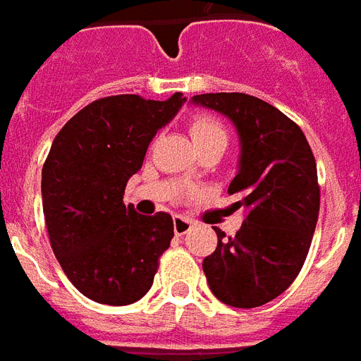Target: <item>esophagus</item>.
<instances>
[{
	"instance_id": "obj_1",
	"label": "esophagus",
	"mask_w": 361,
	"mask_h": 361,
	"mask_svg": "<svg viewBox=\"0 0 361 361\" xmlns=\"http://www.w3.org/2000/svg\"><path fill=\"white\" fill-rule=\"evenodd\" d=\"M192 228H194V221L186 219L183 215H177L175 221H173V231H175V235L183 236L186 233H190Z\"/></svg>"
}]
</instances>
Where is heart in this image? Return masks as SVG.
<instances>
[{"instance_id":"heart-1","label":"heart","mask_w":361,"mask_h":361,"mask_svg":"<svg viewBox=\"0 0 361 361\" xmlns=\"http://www.w3.org/2000/svg\"><path fill=\"white\" fill-rule=\"evenodd\" d=\"M188 133H190V138L196 148H202V146H207V144H223V146H227V128H225V125L219 119L209 117V115H196V117H192L190 123H188ZM184 180L192 183L194 175L188 173L184 177Z\"/></svg>"}]
</instances>
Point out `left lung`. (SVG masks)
Returning a JSON list of instances; mask_svg holds the SVG:
<instances>
[{
	"mask_svg": "<svg viewBox=\"0 0 361 361\" xmlns=\"http://www.w3.org/2000/svg\"><path fill=\"white\" fill-rule=\"evenodd\" d=\"M192 104L223 113L240 138L238 173L228 194L246 217L235 236L217 233V248L204 259L207 285L233 307L264 306L288 288L306 262L319 215L317 165L294 121L259 97L217 92Z\"/></svg>",
	"mask_w": 361,
	"mask_h": 361,
	"instance_id": "obj_1",
	"label": "left lung"
}]
</instances>
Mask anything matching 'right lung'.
Listing matches in <instances>:
<instances>
[{
	"label": "right lung",
	"instance_id": "obj_1",
	"mask_svg": "<svg viewBox=\"0 0 361 361\" xmlns=\"http://www.w3.org/2000/svg\"><path fill=\"white\" fill-rule=\"evenodd\" d=\"M186 102L134 94L88 104L55 136L42 169V204L57 262L86 298L107 306L140 300L173 238V217L123 204L149 142Z\"/></svg>",
	"mask_w": 361,
	"mask_h": 361
}]
</instances>
